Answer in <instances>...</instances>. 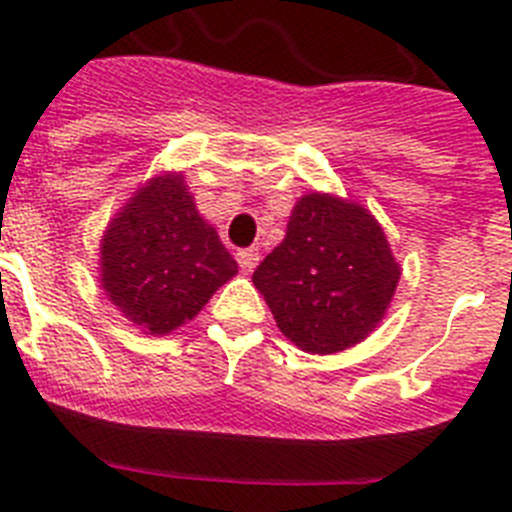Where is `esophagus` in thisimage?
Instances as JSON below:
<instances>
[{
	"label": "esophagus",
	"instance_id": "esophagus-1",
	"mask_svg": "<svg viewBox=\"0 0 512 512\" xmlns=\"http://www.w3.org/2000/svg\"><path fill=\"white\" fill-rule=\"evenodd\" d=\"M235 259H238L243 271H253L259 266V248H241V251L235 253Z\"/></svg>",
	"mask_w": 512,
	"mask_h": 512
}]
</instances>
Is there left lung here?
I'll list each match as a JSON object with an SVG mask.
<instances>
[{
    "instance_id": "8db88e82",
    "label": "left lung",
    "mask_w": 512,
    "mask_h": 512,
    "mask_svg": "<svg viewBox=\"0 0 512 512\" xmlns=\"http://www.w3.org/2000/svg\"><path fill=\"white\" fill-rule=\"evenodd\" d=\"M400 274L372 212L310 192L292 207L284 241L253 271V284L297 348L338 354L382 323Z\"/></svg>"
}]
</instances>
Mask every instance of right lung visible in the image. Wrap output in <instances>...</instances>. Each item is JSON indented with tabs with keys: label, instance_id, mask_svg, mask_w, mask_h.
<instances>
[{
	"label": "right lung",
	"instance_id": "1",
	"mask_svg": "<svg viewBox=\"0 0 512 512\" xmlns=\"http://www.w3.org/2000/svg\"><path fill=\"white\" fill-rule=\"evenodd\" d=\"M238 264L200 215L182 171H161L133 192L99 243V284L148 336L200 315Z\"/></svg>",
	"mask_w": 512,
	"mask_h": 512
}]
</instances>
